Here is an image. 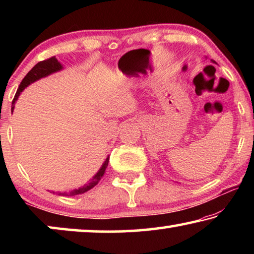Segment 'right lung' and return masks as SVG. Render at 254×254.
Returning a JSON list of instances; mask_svg holds the SVG:
<instances>
[{"label":"right lung","instance_id":"1","mask_svg":"<svg viewBox=\"0 0 254 254\" xmlns=\"http://www.w3.org/2000/svg\"><path fill=\"white\" fill-rule=\"evenodd\" d=\"M62 69V65H60L59 62L55 57H50L46 60H42V62H39L37 64L36 66H34L31 70H30L27 75H25L24 78L21 81V84L19 86L18 91L15 93V96L13 98V101H12V107H11V111L13 112L14 109V103L15 101L18 100V97L20 95V93L23 91V89L27 87L28 85H30L33 81H36L38 79H40L41 77H45V76H48L49 74H53L55 71H58ZM109 160L110 158H106L105 162L103 163L102 168L100 169V171L94 176L93 179L91 180V183L86 184L85 186H83L79 189H76V190H72L70 191L69 194H67V192H59V195H63V196H75V195H79V194H83V192L89 190V189L93 188L95 185H97V183L100 182L101 178L104 176L105 174V170L107 168V165H109Z\"/></svg>","mask_w":254,"mask_h":254}]
</instances>
